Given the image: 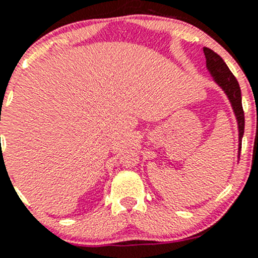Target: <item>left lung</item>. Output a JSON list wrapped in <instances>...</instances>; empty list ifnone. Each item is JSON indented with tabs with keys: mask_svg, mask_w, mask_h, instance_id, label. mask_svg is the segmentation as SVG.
Instances as JSON below:
<instances>
[{
	"mask_svg": "<svg viewBox=\"0 0 258 258\" xmlns=\"http://www.w3.org/2000/svg\"><path fill=\"white\" fill-rule=\"evenodd\" d=\"M205 56H206V67L207 71L210 72V76L215 81L216 85L223 91L226 97L228 98L231 107H232L233 113H235L236 122H237L238 130V151L237 158H240L242 137L244 132V114L243 108H242V97H241V88L238 85L237 80L233 76L232 72L227 67L222 58L218 56L212 49L205 47Z\"/></svg>",
	"mask_w": 258,
	"mask_h": 258,
	"instance_id": "obj_1",
	"label": "left lung"
}]
</instances>
